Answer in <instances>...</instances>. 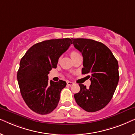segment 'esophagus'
Wrapping results in <instances>:
<instances>
[{
  "mask_svg": "<svg viewBox=\"0 0 135 135\" xmlns=\"http://www.w3.org/2000/svg\"><path fill=\"white\" fill-rule=\"evenodd\" d=\"M74 84V83L72 82H69V81H68V82H67V85H68L71 86V85H73Z\"/></svg>",
  "mask_w": 135,
  "mask_h": 135,
  "instance_id": "esophagus-1",
  "label": "esophagus"
}]
</instances>
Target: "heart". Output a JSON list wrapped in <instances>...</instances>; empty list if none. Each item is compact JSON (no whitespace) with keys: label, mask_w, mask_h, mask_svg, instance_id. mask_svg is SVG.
I'll use <instances>...</instances> for the list:
<instances>
[{"label":"heart","mask_w":135,"mask_h":135,"mask_svg":"<svg viewBox=\"0 0 135 135\" xmlns=\"http://www.w3.org/2000/svg\"><path fill=\"white\" fill-rule=\"evenodd\" d=\"M79 55V53L78 52H77L76 51H72L71 53H70V55H71V58L72 57L77 56V55Z\"/></svg>","instance_id":"1"}]
</instances>
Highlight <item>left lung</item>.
I'll list each match as a JSON object with an SVG mask.
<instances>
[{
    "mask_svg": "<svg viewBox=\"0 0 135 135\" xmlns=\"http://www.w3.org/2000/svg\"><path fill=\"white\" fill-rule=\"evenodd\" d=\"M75 49L84 58L82 74H90L91 85L79 84L75 93L77 104L87 112L104 108L111 100L119 80V64L109 49L99 42L87 38H71Z\"/></svg>",
    "mask_w": 135,
    "mask_h": 135,
    "instance_id": "1",
    "label": "left lung"
}]
</instances>
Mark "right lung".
<instances>
[{
	"instance_id": "right-lung-1",
	"label": "right lung",
	"mask_w": 135,
	"mask_h": 135,
	"mask_svg": "<svg viewBox=\"0 0 135 135\" xmlns=\"http://www.w3.org/2000/svg\"><path fill=\"white\" fill-rule=\"evenodd\" d=\"M72 44L69 38L45 40L32 46L20 61L17 73L20 92L26 104L36 113L49 114L58 106L66 82H49L48 74Z\"/></svg>"
}]
</instances>
